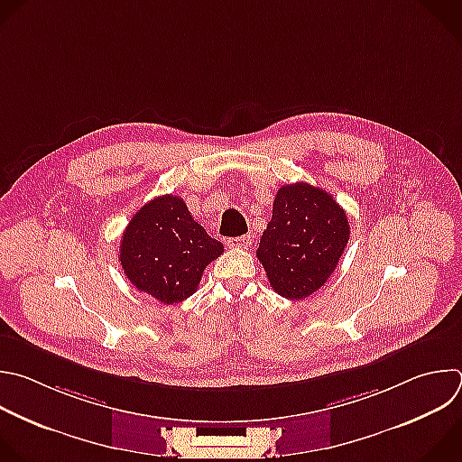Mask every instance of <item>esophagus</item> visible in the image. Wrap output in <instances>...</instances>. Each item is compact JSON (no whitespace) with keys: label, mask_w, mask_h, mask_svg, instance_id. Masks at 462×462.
I'll list each match as a JSON object with an SVG mask.
<instances>
[{"label":"esophagus","mask_w":462,"mask_h":462,"mask_svg":"<svg viewBox=\"0 0 462 462\" xmlns=\"http://www.w3.org/2000/svg\"><path fill=\"white\" fill-rule=\"evenodd\" d=\"M226 245L230 248H248L252 245V237L250 236H239V237H228Z\"/></svg>","instance_id":"obj_1"}]
</instances>
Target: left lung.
Masks as SVG:
<instances>
[{
	"instance_id": "1",
	"label": "left lung",
	"mask_w": 462,
	"mask_h": 462,
	"mask_svg": "<svg viewBox=\"0 0 462 462\" xmlns=\"http://www.w3.org/2000/svg\"><path fill=\"white\" fill-rule=\"evenodd\" d=\"M350 239L341 205L309 183L281 187L257 259L279 295L299 300L318 291L336 270Z\"/></svg>"
}]
</instances>
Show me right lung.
<instances>
[{
    "instance_id": "1",
    "label": "right lung",
    "mask_w": 462,
    "mask_h": 462,
    "mask_svg": "<svg viewBox=\"0 0 462 462\" xmlns=\"http://www.w3.org/2000/svg\"><path fill=\"white\" fill-rule=\"evenodd\" d=\"M223 254V243L212 239L194 221L178 196H160L141 207L123 232L119 261L126 279L163 304L190 297L203 270Z\"/></svg>"
}]
</instances>
